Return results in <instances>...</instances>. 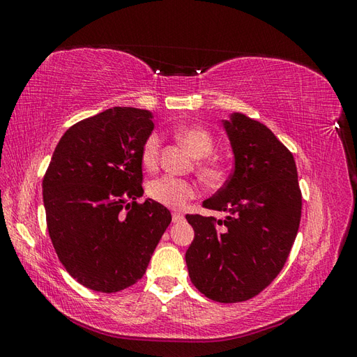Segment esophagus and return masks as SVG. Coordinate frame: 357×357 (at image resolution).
Here are the masks:
<instances>
[{"label":"esophagus","instance_id":"34e87169","mask_svg":"<svg viewBox=\"0 0 357 357\" xmlns=\"http://www.w3.org/2000/svg\"><path fill=\"white\" fill-rule=\"evenodd\" d=\"M183 220H185V215H183V214H180V213L172 214V223H180Z\"/></svg>","mask_w":357,"mask_h":357}]
</instances>
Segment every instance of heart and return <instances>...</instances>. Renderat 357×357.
Returning <instances> with one entry per match:
<instances>
[{
	"label": "heart",
	"mask_w": 357,
	"mask_h": 357,
	"mask_svg": "<svg viewBox=\"0 0 357 357\" xmlns=\"http://www.w3.org/2000/svg\"><path fill=\"white\" fill-rule=\"evenodd\" d=\"M177 138L183 143L192 156L204 158L213 150V137L211 134L201 126H181L176 131ZM160 152V137L153 132L146 139L142 152L143 165L149 169H153L159 160ZM201 174L208 181H218L222 178V167L215 162H202ZM149 197L160 205L168 208H181L186 202L198 195V188L192 181L177 178L172 176H164L155 178L147 186Z\"/></svg>",
	"instance_id": "1"
}]
</instances>
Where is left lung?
<instances>
[{"instance_id":"left-lung-1","label":"left lung","mask_w":357,"mask_h":357,"mask_svg":"<svg viewBox=\"0 0 357 357\" xmlns=\"http://www.w3.org/2000/svg\"><path fill=\"white\" fill-rule=\"evenodd\" d=\"M222 126L234 171L202 205L228 215L188 214L195 238L185 257L201 294L229 304L256 296L282 271L298 234L302 198L294 155L271 129L236 112Z\"/></svg>"}]
</instances>
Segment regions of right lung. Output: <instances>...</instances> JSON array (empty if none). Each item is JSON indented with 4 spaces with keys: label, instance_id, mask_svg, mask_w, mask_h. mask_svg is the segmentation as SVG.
<instances>
[{
    "label": "right lung",
    "instance_id": "right-lung-1",
    "mask_svg": "<svg viewBox=\"0 0 357 357\" xmlns=\"http://www.w3.org/2000/svg\"><path fill=\"white\" fill-rule=\"evenodd\" d=\"M153 114L113 107L62 135L43 178L47 229L61 264L84 287L113 294L137 283L171 222L143 197L142 152Z\"/></svg>",
    "mask_w": 357,
    "mask_h": 357
}]
</instances>
